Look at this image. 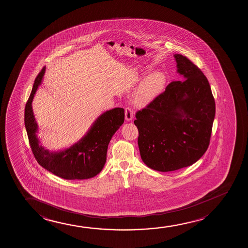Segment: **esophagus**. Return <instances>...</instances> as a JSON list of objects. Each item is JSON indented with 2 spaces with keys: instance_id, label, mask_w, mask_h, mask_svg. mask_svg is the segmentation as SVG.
I'll list each match as a JSON object with an SVG mask.
<instances>
[{
  "instance_id": "34e87169",
  "label": "esophagus",
  "mask_w": 248,
  "mask_h": 248,
  "mask_svg": "<svg viewBox=\"0 0 248 248\" xmlns=\"http://www.w3.org/2000/svg\"><path fill=\"white\" fill-rule=\"evenodd\" d=\"M134 117V112L130 108H125V119L127 121L132 120Z\"/></svg>"
}]
</instances>
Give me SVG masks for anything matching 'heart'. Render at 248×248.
<instances>
[{"label":"heart","instance_id":"heart-1","mask_svg":"<svg viewBox=\"0 0 248 248\" xmlns=\"http://www.w3.org/2000/svg\"><path fill=\"white\" fill-rule=\"evenodd\" d=\"M166 78L162 72H154L140 85L134 95V102L138 106L146 105L159 94L165 85Z\"/></svg>","mask_w":248,"mask_h":248}]
</instances>
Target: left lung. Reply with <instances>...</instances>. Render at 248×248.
Instances as JSON below:
<instances>
[{"mask_svg": "<svg viewBox=\"0 0 248 248\" xmlns=\"http://www.w3.org/2000/svg\"><path fill=\"white\" fill-rule=\"evenodd\" d=\"M177 72L184 81H173L145 108L136 112L138 146L152 170L169 172L190 166L210 143L215 102L202 71L183 55L175 54Z\"/></svg>", "mask_w": 248, "mask_h": 248, "instance_id": "obj_1", "label": "left lung"}]
</instances>
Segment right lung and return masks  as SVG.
<instances>
[{"label":"right lung","instance_id":"right-lung-1","mask_svg":"<svg viewBox=\"0 0 248 248\" xmlns=\"http://www.w3.org/2000/svg\"><path fill=\"white\" fill-rule=\"evenodd\" d=\"M46 67L34 79L31 95L24 109V124L32 153L38 163L57 176L65 180H85L102 171L107 160L109 142L124 121V109L116 108L102 113L93 123L81 140L61 152H50L40 145L36 133L32 102L42 82Z\"/></svg>","mask_w":248,"mask_h":248}]
</instances>
